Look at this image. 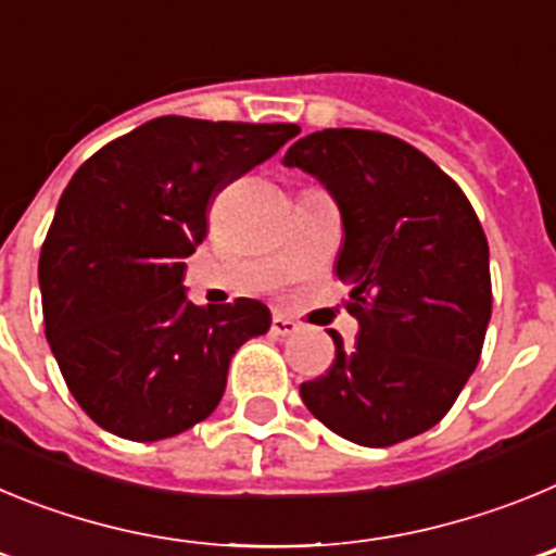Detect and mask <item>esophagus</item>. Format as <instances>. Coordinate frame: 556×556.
I'll return each mask as SVG.
<instances>
[{"mask_svg": "<svg viewBox=\"0 0 556 556\" xmlns=\"http://www.w3.org/2000/svg\"><path fill=\"white\" fill-rule=\"evenodd\" d=\"M273 333L275 337H292V333H298V323L289 320V317H283V314H275L273 317Z\"/></svg>", "mask_w": 556, "mask_h": 556, "instance_id": "esophagus-1", "label": "esophagus"}]
</instances>
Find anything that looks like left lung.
<instances>
[{
    "label": "left lung",
    "instance_id": "obj_1",
    "mask_svg": "<svg viewBox=\"0 0 556 556\" xmlns=\"http://www.w3.org/2000/svg\"><path fill=\"white\" fill-rule=\"evenodd\" d=\"M283 164L320 180L345 242L358 337L326 376L303 381L306 409L333 434L387 448L424 434L476 370L493 312L488 236L465 191L429 155L378 130L328 127L294 141Z\"/></svg>",
    "mask_w": 556,
    "mask_h": 556
}]
</instances>
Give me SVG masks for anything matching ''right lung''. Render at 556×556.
<instances>
[{"label": "right lung", "mask_w": 556, "mask_h": 556, "mask_svg": "<svg viewBox=\"0 0 556 556\" xmlns=\"http://www.w3.org/2000/svg\"><path fill=\"white\" fill-rule=\"evenodd\" d=\"M298 132L159 116L68 180L38 258L43 331L68 392L97 426L155 443L217 409L230 358L273 317L250 298L186 301V258L208 233L214 194Z\"/></svg>", "instance_id": "right-lung-1"}]
</instances>
